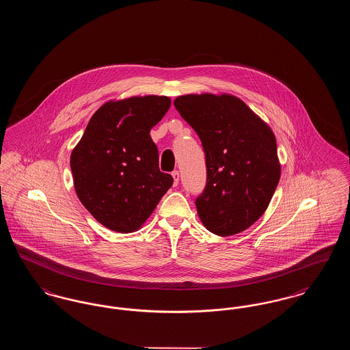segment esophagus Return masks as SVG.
I'll list each match as a JSON object with an SVG mask.
<instances>
[{
	"label": "esophagus",
	"mask_w": 350,
	"mask_h": 350,
	"mask_svg": "<svg viewBox=\"0 0 350 350\" xmlns=\"http://www.w3.org/2000/svg\"><path fill=\"white\" fill-rule=\"evenodd\" d=\"M172 176H173V180H174V186H177V183L180 181V172L178 170H173Z\"/></svg>",
	"instance_id": "obj_1"
}]
</instances>
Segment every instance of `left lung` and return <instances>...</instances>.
<instances>
[{
  "label": "left lung",
  "instance_id": "1",
  "mask_svg": "<svg viewBox=\"0 0 350 350\" xmlns=\"http://www.w3.org/2000/svg\"><path fill=\"white\" fill-rule=\"evenodd\" d=\"M198 133L207 180L196 200L210 232H241L262 217L281 177L275 136L250 107L230 94H187L174 100Z\"/></svg>",
  "mask_w": 350,
  "mask_h": 350
}]
</instances>
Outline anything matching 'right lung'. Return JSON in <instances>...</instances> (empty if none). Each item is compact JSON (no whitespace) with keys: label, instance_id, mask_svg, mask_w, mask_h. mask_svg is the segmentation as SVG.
I'll list each match as a JSON object with an SVG mask.
<instances>
[{"label":"right lung","instance_id":"obj_1","mask_svg":"<svg viewBox=\"0 0 350 350\" xmlns=\"http://www.w3.org/2000/svg\"><path fill=\"white\" fill-rule=\"evenodd\" d=\"M169 107L164 96L107 102L90 118L72 152L77 197L106 228L136 231L173 185V177L160 172L150 135Z\"/></svg>","mask_w":350,"mask_h":350}]
</instances>
